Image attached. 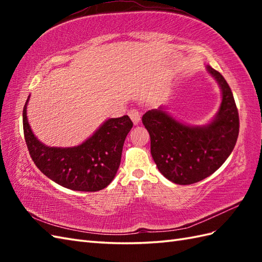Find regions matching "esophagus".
Masks as SVG:
<instances>
[{
  "mask_svg": "<svg viewBox=\"0 0 262 262\" xmlns=\"http://www.w3.org/2000/svg\"><path fill=\"white\" fill-rule=\"evenodd\" d=\"M128 116L130 117V119L133 120V122H134V125H137L141 120V113L138 109H134V108L130 109L128 111Z\"/></svg>",
  "mask_w": 262,
  "mask_h": 262,
  "instance_id": "esophagus-1",
  "label": "esophagus"
}]
</instances>
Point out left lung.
I'll return each mask as SVG.
<instances>
[{
	"mask_svg": "<svg viewBox=\"0 0 262 262\" xmlns=\"http://www.w3.org/2000/svg\"><path fill=\"white\" fill-rule=\"evenodd\" d=\"M222 90V103L206 126H188L162 108L142 117L151 137V154L159 171L177 185H191L213 174L230 157L238 136V111L230 85L220 72L207 66Z\"/></svg>",
	"mask_w": 262,
	"mask_h": 262,
	"instance_id": "obj_1",
	"label": "left lung"
}]
</instances>
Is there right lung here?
<instances>
[{
	"mask_svg": "<svg viewBox=\"0 0 262 262\" xmlns=\"http://www.w3.org/2000/svg\"><path fill=\"white\" fill-rule=\"evenodd\" d=\"M30 97V96H29ZM24 107L25 140L37 168L58 185L76 191H98L113 181L119 168L125 138L132 129L128 116L105 120L94 134L74 147H49L33 135Z\"/></svg>",
	"mask_w": 262,
	"mask_h": 262,
	"instance_id": "add662e5",
	"label": "right lung"
}]
</instances>
